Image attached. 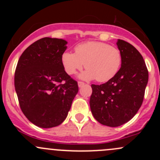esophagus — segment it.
Instances as JSON below:
<instances>
[{
    "instance_id": "obj_1",
    "label": "esophagus",
    "mask_w": 160,
    "mask_h": 160,
    "mask_svg": "<svg viewBox=\"0 0 160 160\" xmlns=\"http://www.w3.org/2000/svg\"><path fill=\"white\" fill-rule=\"evenodd\" d=\"M84 84H85V83H83V82H82V81H79V82H78V86H79V88H82V87H83Z\"/></svg>"
}]
</instances>
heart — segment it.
<instances>
[{
    "label": "heart",
    "instance_id": "heart-1",
    "mask_svg": "<svg viewBox=\"0 0 160 160\" xmlns=\"http://www.w3.org/2000/svg\"><path fill=\"white\" fill-rule=\"evenodd\" d=\"M62 63L67 73L72 75L80 70L84 64L87 69L80 75L83 80L96 79L107 82L118 73L122 62L120 50L102 42L90 41L77 45L75 53L65 52Z\"/></svg>",
    "mask_w": 160,
    "mask_h": 160
}]
</instances>
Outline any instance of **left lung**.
Instances as JSON below:
<instances>
[{
    "label": "left lung",
    "instance_id": "1",
    "mask_svg": "<svg viewBox=\"0 0 160 160\" xmlns=\"http://www.w3.org/2000/svg\"><path fill=\"white\" fill-rule=\"evenodd\" d=\"M117 46L122 56L120 70L105 83L92 84L90 99L94 118L109 127L120 126L136 114L149 80V72L139 52L124 40H118Z\"/></svg>",
    "mask_w": 160,
    "mask_h": 160
}]
</instances>
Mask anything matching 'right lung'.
<instances>
[{
	"label": "right lung",
	"instance_id": "obj_1",
	"mask_svg": "<svg viewBox=\"0 0 160 160\" xmlns=\"http://www.w3.org/2000/svg\"><path fill=\"white\" fill-rule=\"evenodd\" d=\"M67 42L42 38L30 45L20 56L14 88L25 117L40 128L58 126L66 119L78 84L66 72L62 55Z\"/></svg>",
	"mask_w": 160,
	"mask_h": 160
}]
</instances>
